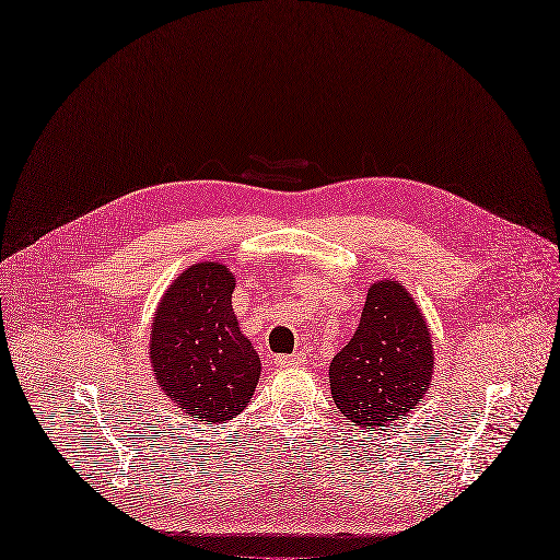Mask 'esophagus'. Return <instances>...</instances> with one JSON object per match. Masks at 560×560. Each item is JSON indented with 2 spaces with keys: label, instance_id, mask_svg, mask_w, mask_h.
Returning a JSON list of instances; mask_svg holds the SVG:
<instances>
[{
  "label": "esophagus",
  "instance_id": "34e87169",
  "mask_svg": "<svg viewBox=\"0 0 560 560\" xmlns=\"http://www.w3.org/2000/svg\"><path fill=\"white\" fill-rule=\"evenodd\" d=\"M305 361V357L301 354V352H296V354H280V357H276V363L278 365H301Z\"/></svg>",
  "mask_w": 560,
  "mask_h": 560
}]
</instances>
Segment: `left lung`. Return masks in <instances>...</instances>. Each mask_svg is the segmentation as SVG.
<instances>
[{"instance_id":"obj_1","label":"left lung","mask_w":560,"mask_h":560,"mask_svg":"<svg viewBox=\"0 0 560 560\" xmlns=\"http://www.w3.org/2000/svg\"><path fill=\"white\" fill-rule=\"evenodd\" d=\"M431 373L433 345L417 303L400 282H375L354 336L329 365L336 408L352 427H387L412 412Z\"/></svg>"}]
</instances>
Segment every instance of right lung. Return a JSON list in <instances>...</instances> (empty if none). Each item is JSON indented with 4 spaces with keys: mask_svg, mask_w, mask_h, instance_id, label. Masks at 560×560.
Returning <instances> with one entry per match:
<instances>
[{
    "mask_svg": "<svg viewBox=\"0 0 560 560\" xmlns=\"http://www.w3.org/2000/svg\"><path fill=\"white\" fill-rule=\"evenodd\" d=\"M234 284L226 266L195 264L168 287L152 319V371L191 421L234 419L257 387L261 363L234 317Z\"/></svg>",
    "mask_w": 560,
    "mask_h": 560,
    "instance_id": "add662e5",
    "label": "right lung"
}]
</instances>
